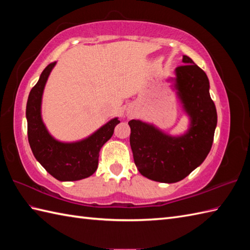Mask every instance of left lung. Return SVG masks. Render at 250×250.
<instances>
[{
  "label": "left lung",
  "mask_w": 250,
  "mask_h": 250,
  "mask_svg": "<svg viewBox=\"0 0 250 250\" xmlns=\"http://www.w3.org/2000/svg\"><path fill=\"white\" fill-rule=\"evenodd\" d=\"M175 68L174 88L183 104L190 125L185 134L172 136L153 125L129 121L130 145L139 172L155 182L173 184L201 166L213 145L217 125L216 106L209 95L205 72L189 57Z\"/></svg>",
  "instance_id": "8db88e82"
}]
</instances>
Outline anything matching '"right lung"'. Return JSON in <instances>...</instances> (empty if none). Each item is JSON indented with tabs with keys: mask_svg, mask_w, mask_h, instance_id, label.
Returning a JSON list of instances; mask_svg holds the SVG:
<instances>
[{
	"mask_svg": "<svg viewBox=\"0 0 250 250\" xmlns=\"http://www.w3.org/2000/svg\"><path fill=\"white\" fill-rule=\"evenodd\" d=\"M56 62L47 65L39 82L30 91L25 116L28 120V139L32 152L51 176L60 182L87 178L97 171L101 148L114 134L118 118L109 120L93 134L82 141L63 143L50 135L42 119V98L47 79Z\"/></svg>",
	"mask_w": 250,
	"mask_h": 250,
	"instance_id": "1",
	"label": "right lung"
}]
</instances>
